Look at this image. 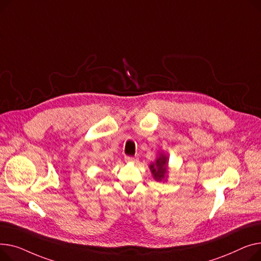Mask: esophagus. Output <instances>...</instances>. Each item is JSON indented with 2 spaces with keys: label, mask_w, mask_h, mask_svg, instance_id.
<instances>
[{
  "label": "esophagus",
  "mask_w": 261,
  "mask_h": 261,
  "mask_svg": "<svg viewBox=\"0 0 261 261\" xmlns=\"http://www.w3.org/2000/svg\"><path fill=\"white\" fill-rule=\"evenodd\" d=\"M125 162H137L138 158L137 157H129V156H125L124 157Z\"/></svg>",
  "instance_id": "esophagus-1"
}]
</instances>
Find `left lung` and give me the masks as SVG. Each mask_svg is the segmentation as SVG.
I'll list each match as a JSON object with an SVG mask.
<instances>
[{
  "mask_svg": "<svg viewBox=\"0 0 261 261\" xmlns=\"http://www.w3.org/2000/svg\"><path fill=\"white\" fill-rule=\"evenodd\" d=\"M149 170L152 178L156 181H166L168 174V157L164 151H159L157 159L149 164Z\"/></svg>",
  "mask_w": 261,
  "mask_h": 261,
  "instance_id": "8db88e82",
  "label": "left lung"
}]
</instances>
